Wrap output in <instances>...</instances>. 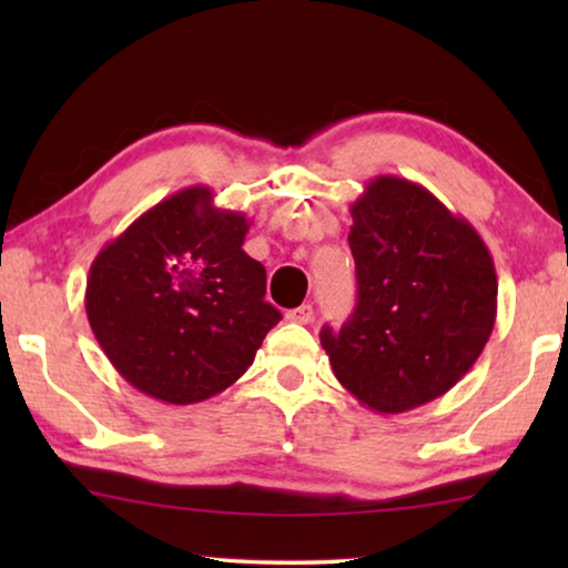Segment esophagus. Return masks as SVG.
Returning <instances> with one entry per match:
<instances>
[{"mask_svg": "<svg viewBox=\"0 0 568 568\" xmlns=\"http://www.w3.org/2000/svg\"><path fill=\"white\" fill-rule=\"evenodd\" d=\"M285 318L291 323H301V325L311 323L313 321V305H301V307H295V311H287Z\"/></svg>", "mask_w": 568, "mask_h": 568, "instance_id": "esophagus-1", "label": "esophagus"}]
</instances>
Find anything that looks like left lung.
Listing matches in <instances>:
<instances>
[{
	"mask_svg": "<svg viewBox=\"0 0 568 568\" xmlns=\"http://www.w3.org/2000/svg\"><path fill=\"white\" fill-rule=\"evenodd\" d=\"M358 305L321 343L341 386L376 413L444 396L496 323L494 257L476 227L418 182L378 175L351 203Z\"/></svg>",
	"mask_w": 568,
	"mask_h": 568,
	"instance_id": "1",
	"label": "left lung"
}]
</instances>
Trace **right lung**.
<instances>
[{
	"label": "right lung",
	"mask_w": 568,
	"mask_h": 568,
	"mask_svg": "<svg viewBox=\"0 0 568 568\" xmlns=\"http://www.w3.org/2000/svg\"><path fill=\"white\" fill-rule=\"evenodd\" d=\"M213 200L205 185L160 200L100 250L84 291L114 371L172 406L233 386L283 318L265 303V267L243 250L250 220Z\"/></svg>",
	"instance_id": "add662e5"
}]
</instances>
